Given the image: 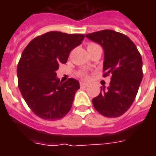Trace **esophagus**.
<instances>
[{
    "label": "esophagus",
    "instance_id": "1",
    "mask_svg": "<svg viewBox=\"0 0 156 156\" xmlns=\"http://www.w3.org/2000/svg\"><path fill=\"white\" fill-rule=\"evenodd\" d=\"M80 86L82 87H87L88 83H86L84 82H80Z\"/></svg>",
    "mask_w": 156,
    "mask_h": 156
}]
</instances>
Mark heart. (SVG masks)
Masks as SVG:
<instances>
[{"label":"heart","mask_w":156,"mask_h":156,"mask_svg":"<svg viewBox=\"0 0 156 156\" xmlns=\"http://www.w3.org/2000/svg\"><path fill=\"white\" fill-rule=\"evenodd\" d=\"M94 46H98V45L95 44H90L88 45V47H94ZM78 75L80 76L81 78H84V79H87V78H88L87 73H85V72H83V71H82V72H79V73H78Z\"/></svg>","instance_id":"1"}]
</instances>
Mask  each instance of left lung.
Instances as JSON below:
<instances>
[{
	"instance_id": "8db88e82",
	"label": "left lung",
	"mask_w": 156,
	"mask_h": 156,
	"mask_svg": "<svg viewBox=\"0 0 156 156\" xmlns=\"http://www.w3.org/2000/svg\"><path fill=\"white\" fill-rule=\"evenodd\" d=\"M104 49V77L112 76L109 87H101L92 99L96 111L107 117L123 115L135 100L143 79V61L135 44L126 35L112 30L86 35Z\"/></svg>"
}]
</instances>
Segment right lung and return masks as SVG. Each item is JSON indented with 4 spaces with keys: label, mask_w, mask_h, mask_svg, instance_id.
<instances>
[{
    "label": "right lung",
    "mask_w": 156,
    "mask_h": 156,
    "mask_svg": "<svg viewBox=\"0 0 156 156\" xmlns=\"http://www.w3.org/2000/svg\"><path fill=\"white\" fill-rule=\"evenodd\" d=\"M84 35L50 31L35 38L23 50L18 62V88L31 111L40 118L56 121L71 109L79 82L56 78L60 64L82 44Z\"/></svg>",
    "instance_id": "1"
}]
</instances>
